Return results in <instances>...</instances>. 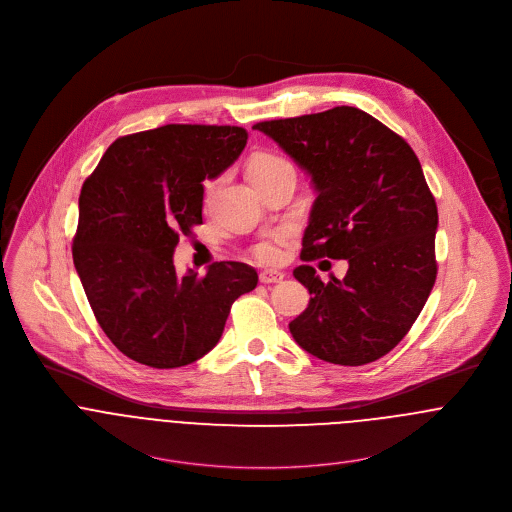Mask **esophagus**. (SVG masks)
I'll list each match as a JSON object with an SVG mask.
<instances>
[{
  "instance_id": "esophagus-1",
  "label": "esophagus",
  "mask_w": 512,
  "mask_h": 512,
  "mask_svg": "<svg viewBox=\"0 0 512 512\" xmlns=\"http://www.w3.org/2000/svg\"><path fill=\"white\" fill-rule=\"evenodd\" d=\"M284 280V274L282 272H276V270H266L260 274V282L262 284H280Z\"/></svg>"
}]
</instances>
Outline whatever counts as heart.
<instances>
[{
	"label": "heart",
	"instance_id": "heart-1",
	"mask_svg": "<svg viewBox=\"0 0 512 512\" xmlns=\"http://www.w3.org/2000/svg\"><path fill=\"white\" fill-rule=\"evenodd\" d=\"M282 173H293V167L280 155L274 153H258L250 159L248 163V177L254 185L278 177ZM217 193V181H209L205 185V199L207 203L213 201ZM288 234L286 232H274L264 236L262 240H258L252 246V256L260 262V264H278L284 256V244H286Z\"/></svg>",
	"mask_w": 512,
	"mask_h": 512
}]
</instances>
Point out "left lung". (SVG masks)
Returning a JSON list of instances; mask_svg holds the SVG:
<instances>
[{
  "mask_svg": "<svg viewBox=\"0 0 512 512\" xmlns=\"http://www.w3.org/2000/svg\"><path fill=\"white\" fill-rule=\"evenodd\" d=\"M311 177L317 199L301 260H347L327 284L309 264L293 276L311 295L290 323L295 343L333 365L361 366L410 331L436 282L438 207L398 134L353 106L252 126Z\"/></svg>",
  "mask_w": 512,
  "mask_h": 512,
  "instance_id": "obj_1",
  "label": "left lung"
}]
</instances>
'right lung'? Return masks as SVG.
Returning <instances> with one entry per match:
<instances>
[{
	"mask_svg": "<svg viewBox=\"0 0 512 512\" xmlns=\"http://www.w3.org/2000/svg\"><path fill=\"white\" fill-rule=\"evenodd\" d=\"M246 140L236 126L167 124L116 140L84 181L74 268L102 331L132 361L195 363L219 343L234 299L256 288L242 262H217L203 278L173 264L179 234L203 222V181Z\"/></svg>",
	"mask_w": 512,
	"mask_h": 512,
	"instance_id": "right-lung-1",
	"label": "right lung"
}]
</instances>
